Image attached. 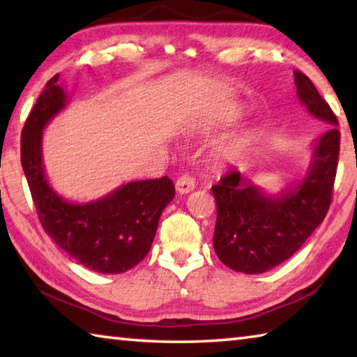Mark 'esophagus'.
<instances>
[{"mask_svg": "<svg viewBox=\"0 0 357 357\" xmlns=\"http://www.w3.org/2000/svg\"><path fill=\"white\" fill-rule=\"evenodd\" d=\"M195 189V178L192 174H183L176 181V190L179 193H189Z\"/></svg>", "mask_w": 357, "mask_h": 357, "instance_id": "34e87169", "label": "esophagus"}]
</instances>
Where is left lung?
I'll use <instances>...</instances> for the list:
<instances>
[{"label": "left lung", "mask_w": 357, "mask_h": 357, "mask_svg": "<svg viewBox=\"0 0 357 357\" xmlns=\"http://www.w3.org/2000/svg\"><path fill=\"white\" fill-rule=\"evenodd\" d=\"M298 98L328 128L315 143L307 176L294 189L269 197L233 170L213 185L217 204L214 250L238 273L261 274L298 252L328 214L340 153L334 112L315 84L294 70Z\"/></svg>", "instance_id": "left-lung-1"}]
</instances>
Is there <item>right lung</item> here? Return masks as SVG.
I'll use <instances>...</instances> for the list:
<instances>
[{
    "label": "right lung",
    "instance_id": "add662e5",
    "mask_svg": "<svg viewBox=\"0 0 357 357\" xmlns=\"http://www.w3.org/2000/svg\"><path fill=\"white\" fill-rule=\"evenodd\" d=\"M59 75L47 82L22 130L20 159L42 228L84 268L121 274L148 255L162 211L173 200L167 176L121 185L98 202L69 203L48 185L42 165V129L66 105Z\"/></svg>",
    "mask_w": 357,
    "mask_h": 357
}]
</instances>
